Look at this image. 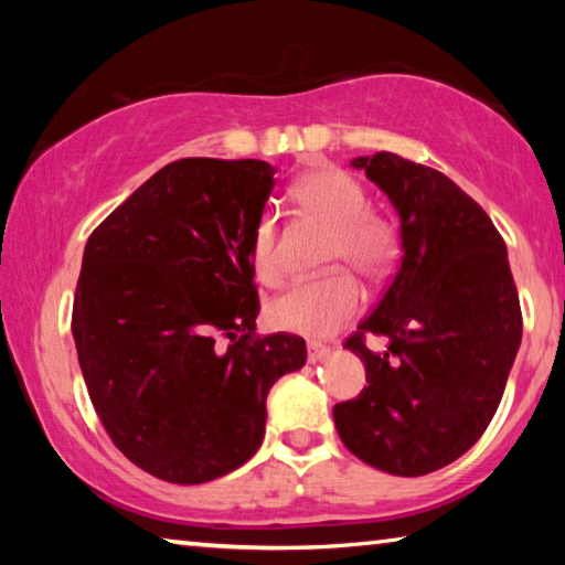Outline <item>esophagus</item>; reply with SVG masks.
<instances>
[{
	"instance_id": "esophagus-1",
	"label": "esophagus",
	"mask_w": 565,
	"mask_h": 565,
	"mask_svg": "<svg viewBox=\"0 0 565 565\" xmlns=\"http://www.w3.org/2000/svg\"><path fill=\"white\" fill-rule=\"evenodd\" d=\"M329 351H331V349L323 347V343H319V341H309V343H306V356H309L311 363L327 359Z\"/></svg>"
}]
</instances>
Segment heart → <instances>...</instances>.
Wrapping results in <instances>:
<instances>
[{
	"label": "heart",
	"mask_w": 565,
	"mask_h": 565,
	"mask_svg": "<svg viewBox=\"0 0 565 565\" xmlns=\"http://www.w3.org/2000/svg\"><path fill=\"white\" fill-rule=\"evenodd\" d=\"M294 199L303 212L329 226L327 264H349L366 279L384 276L398 254L396 232L386 218L366 212V191L337 167H317L296 181ZM252 264L264 284H279L281 262L276 252V222L264 214L252 236ZM361 306V289L349 274L333 271L299 281L269 303L271 327L303 337H329Z\"/></svg>",
	"instance_id": "heart-1"
}]
</instances>
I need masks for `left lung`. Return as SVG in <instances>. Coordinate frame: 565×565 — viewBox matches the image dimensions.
Listing matches in <instances>:
<instances>
[{
	"label": "left lung",
	"instance_id": "1",
	"mask_svg": "<svg viewBox=\"0 0 565 565\" xmlns=\"http://www.w3.org/2000/svg\"><path fill=\"white\" fill-rule=\"evenodd\" d=\"M351 167L394 204L404 254L376 309L343 343L366 363L369 386L333 406V424L363 463L426 476L491 424L521 347L519 291L499 228L441 171L391 151ZM366 335H386L387 351L371 352Z\"/></svg>",
	"mask_w": 565,
	"mask_h": 565
}]
</instances>
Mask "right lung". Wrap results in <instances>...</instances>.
<instances>
[{
    "label": "right lung",
    "instance_id": "obj_1",
    "mask_svg": "<svg viewBox=\"0 0 565 565\" xmlns=\"http://www.w3.org/2000/svg\"><path fill=\"white\" fill-rule=\"evenodd\" d=\"M276 169L179 159L94 228L72 333L97 416L141 471L194 486L264 441L266 396L306 363L294 333L256 337L252 236Z\"/></svg>",
    "mask_w": 565,
    "mask_h": 565
}]
</instances>
